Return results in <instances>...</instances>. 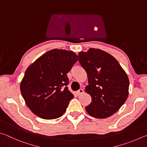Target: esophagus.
<instances>
[{
	"mask_svg": "<svg viewBox=\"0 0 147 147\" xmlns=\"http://www.w3.org/2000/svg\"><path fill=\"white\" fill-rule=\"evenodd\" d=\"M84 93V90L82 89H80L79 90L76 92V94H78V95H80V94H82Z\"/></svg>",
	"mask_w": 147,
	"mask_h": 147,
	"instance_id": "obj_1",
	"label": "esophagus"
}]
</instances>
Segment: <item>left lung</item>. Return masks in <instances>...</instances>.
Wrapping results in <instances>:
<instances>
[{"instance_id": "8db88e82", "label": "left lung", "mask_w": 147, "mask_h": 147, "mask_svg": "<svg viewBox=\"0 0 147 147\" xmlns=\"http://www.w3.org/2000/svg\"><path fill=\"white\" fill-rule=\"evenodd\" d=\"M79 62L88 74L85 91L91 96L86 107L89 115L104 119L113 115L128 96L129 79L117 60L98 49L91 48L78 53Z\"/></svg>"}]
</instances>
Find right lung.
<instances>
[{"label":"right lung","instance_id":"add662e5","mask_svg":"<svg viewBox=\"0 0 147 147\" xmlns=\"http://www.w3.org/2000/svg\"><path fill=\"white\" fill-rule=\"evenodd\" d=\"M73 51L54 49L32 63L20 84L26 106L35 115L44 119H54L63 115L74 97L65 87L67 74L78 61Z\"/></svg>","mask_w":147,"mask_h":147}]
</instances>
